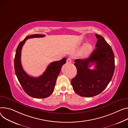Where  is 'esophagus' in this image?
Segmentation results:
<instances>
[{
  "mask_svg": "<svg viewBox=\"0 0 128 128\" xmlns=\"http://www.w3.org/2000/svg\"><path fill=\"white\" fill-rule=\"evenodd\" d=\"M72 58H70V57L68 58L67 59V63H72Z\"/></svg>",
  "mask_w": 128,
  "mask_h": 128,
  "instance_id": "1",
  "label": "esophagus"
}]
</instances>
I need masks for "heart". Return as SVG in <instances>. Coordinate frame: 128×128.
Listing matches in <instances>:
<instances>
[{
	"label": "heart",
	"instance_id": "1",
	"mask_svg": "<svg viewBox=\"0 0 128 128\" xmlns=\"http://www.w3.org/2000/svg\"><path fill=\"white\" fill-rule=\"evenodd\" d=\"M92 45L90 43L86 44L82 50V54L83 56H86L89 54L92 50Z\"/></svg>",
	"mask_w": 128,
	"mask_h": 128
}]
</instances>
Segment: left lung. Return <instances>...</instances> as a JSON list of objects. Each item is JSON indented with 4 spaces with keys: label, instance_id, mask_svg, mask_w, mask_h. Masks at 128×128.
<instances>
[{
    "label": "left lung",
    "instance_id": "left-lung-1",
    "mask_svg": "<svg viewBox=\"0 0 128 128\" xmlns=\"http://www.w3.org/2000/svg\"><path fill=\"white\" fill-rule=\"evenodd\" d=\"M98 39L96 48L85 59H76L74 65L77 69L76 76L71 84L74 92L81 96L92 97L104 90L111 81L115 70L114 55L111 46L101 36ZM95 64V69L88 68Z\"/></svg>",
    "mask_w": 128,
    "mask_h": 128
}]
</instances>
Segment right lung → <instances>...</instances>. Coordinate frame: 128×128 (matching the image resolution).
I'll list each match as a JSON object with an SVG mask.
<instances>
[{
  "label": "right lung",
  "instance_id": "right-lung-1",
  "mask_svg": "<svg viewBox=\"0 0 128 128\" xmlns=\"http://www.w3.org/2000/svg\"><path fill=\"white\" fill-rule=\"evenodd\" d=\"M45 35L34 34L26 37L18 45L14 59L16 75L23 89L29 96L37 98L50 96L54 92L56 80L62 66L66 63V58L51 63L41 76L34 78L28 75L22 68L21 63L22 48L28 39L44 37Z\"/></svg>",
  "mask_w": 128,
  "mask_h": 128
}]
</instances>
